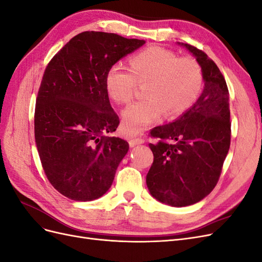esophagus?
<instances>
[{
  "label": "esophagus",
  "mask_w": 262,
  "mask_h": 262,
  "mask_svg": "<svg viewBox=\"0 0 262 262\" xmlns=\"http://www.w3.org/2000/svg\"><path fill=\"white\" fill-rule=\"evenodd\" d=\"M144 143V140L143 139H130L129 140V145L131 147H134L136 145H140V144H143Z\"/></svg>",
  "instance_id": "34e87169"
}]
</instances>
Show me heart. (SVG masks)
I'll return each mask as SVG.
<instances>
[{"label": "heart", "mask_w": 262, "mask_h": 262, "mask_svg": "<svg viewBox=\"0 0 262 262\" xmlns=\"http://www.w3.org/2000/svg\"><path fill=\"white\" fill-rule=\"evenodd\" d=\"M137 82L146 83V98L133 102L121 114V130L128 137L142 133L164 114L176 118L191 108L202 91L203 72L195 59L178 58L172 51L154 46L133 55L130 69L116 63L105 76L107 94L119 104L132 99Z\"/></svg>", "instance_id": "obj_1"}]
</instances>
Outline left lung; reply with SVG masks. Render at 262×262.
I'll use <instances>...</instances> for the list:
<instances>
[{"mask_svg":"<svg viewBox=\"0 0 262 262\" xmlns=\"http://www.w3.org/2000/svg\"><path fill=\"white\" fill-rule=\"evenodd\" d=\"M203 72L204 87L194 105L175 121L156 126L149 143L154 162L146 175L156 200L181 208L201 201L220 178L231 144L229 94L220 69L203 51L188 43Z\"/></svg>","mask_w":262,"mask_h":262,"instance_id":"8db88e82","label":"left lung"}]
</instances>
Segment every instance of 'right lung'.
Masks as SVG:
<instances>
[{"mask_svg":"<svg viewBox=\"0 0 262 262\" xmlns=\"http://www.w3.org/2000/svg\"><path fill=\"white\" fill-rule=\"evenodd\" d=\"M145 43L102 31L73 37L47 66L35 109V139L50 184L74 201L112 187L126 141L107 137L119 125L105 87L109 68Z\"/></svg>","mask_w":262,"mask_h":262,"instance_id":"obj_1","label":"right lung"}]
</instances>
